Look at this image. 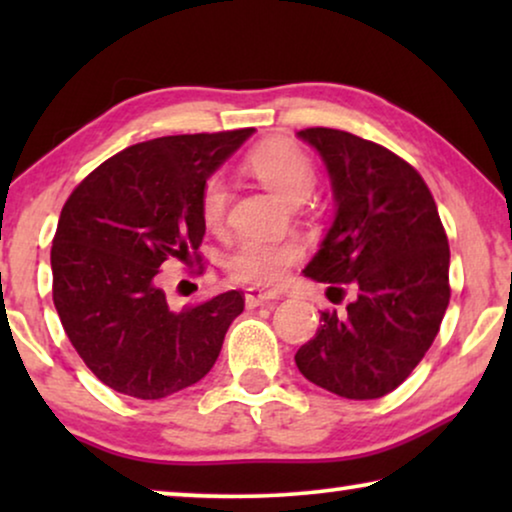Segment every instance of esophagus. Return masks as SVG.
Instances as JSON below:
<instances>
[{
    "mask_svg": "<svg viewBox=\"0 0 512 512\" xmlns=\"http://www.w3.org/2000/svg\"><path fill=\"white\" fill-rule=\"evenodd\" d=\"M277 298H279L277 291L261 289V286H251V289H247V293H244V303H247L249 310H251V307L270 303V300H277Z\"/></svg>",
    "mask_w": 512,
    "mask_h": 512,
    "instance_id": "1",
    "label": "esophagus"
}]
</instances>
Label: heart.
I'll use <instances>...</instances> for the list:
<instances>
[{
	"instance_id": "1",
	"label": "heart",
	"mask_w": 512,
	"mask_h": 512,
	"mask_svg": "<svg viewBox=\"0 0 512 512\" xmlns=\"http://www.w3.org/2000/svg\"><path fill=\"white\" fill-rule=\"evenodd\" d=\"M247 170L263 181L279 198L305 200L314 188V165L303 149L286 139L258 144L247 156ZM228 184L221 174H212L200 191V216L207 228H219L226 219ZM303 256L298 240H242L228 256V270L242 284H279L291 265Z\"/></svg>"
}]
</instances>
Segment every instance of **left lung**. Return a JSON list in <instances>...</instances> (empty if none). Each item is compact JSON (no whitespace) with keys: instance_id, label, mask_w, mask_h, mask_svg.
Returning a JSON list of instances; mask_svg holds the SVG:
<instances>
[{"instance_id":"1","label":"left lung","mask_w":512,"mask_h":512,"mask_svg":"<svg viewBox=\"0 0 512 512\" xmlns=\"http://www.w3.org/2000/svg\"><path fill=\"white\" fill-rule=\"evenodd\" d=\"M298 137L324 160L335 216L305 277L352 286L347 310L321 312L296 366L317 387L354 401L394 391L429 352L450 303V247L415 167L345 130Z\"/></svg>"}]
</instances>
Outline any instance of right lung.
Listing matches in <instances>:
<instances>
[{
    "instance_id": "1",
    "label": "right lung",
    "mask_w": 512,
    "mask_h": 512,
    "mask_svg": "<svg viewBox=\"0 0 512 512\" xmlns=\"http://www.w3.org/2000/svg\"><path fill=\"white\" fill-rule=\"evenodd\" d=\"M254 135H174L116 153L62 207L51 249L53 303L97 380L156 401L200 382L244 310L240 291L172 310L165 261L198 263L202 184Z\"/></svg>"
}]
</instances>
